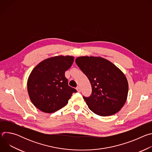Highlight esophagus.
I'll return each mask as SVG.
<instances>
[{
    "label": "esophagus",
    "instance_id": "34e87169",
    "mask_svg": "<svg viewBox=\"0 0 152 152\" xmlns=\"http://www.w3.org/2000/svg\"><path fill=\"white\" fill-rule=\"evenodd\" d=\"M76 90H77V91H78V92H80V86H77V87L76 88Z\"/></svg>",
    "mask_w": 152,
    "mask_h": 152
}]
</instances>
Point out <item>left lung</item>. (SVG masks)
Instances as JSON below:
<instances>
[{"label":"left lung","instance_id":"obj_1","mask_svg":"<svg viewBox=\"0 0 152 152\" xmlns=\"http://www.w3.org/2000/svg\"><path fill=\"white\" fill-rule=\"evenodd\" d=\"M75 62L91 85V95L83 96L90 109L100 116L118 112L128 93V83L123 73L112 62L101 57L80 56Z\"/></svg>","mask_w":152,"mask_h":152}]
</instances>
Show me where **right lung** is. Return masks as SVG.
Instances as JSON below:
<instances>
[{
    "label": "right lung",
    "mask_w": 152,
    "mask_h": 152,
    "mask_svg": "<svg viewBox=\"0 0 152 152\" xmlns=\"http://www.w3.org/2000/svg\"><path fill=\"white\" fill-rule=\"evenodd\" d=\"M73 61V56H55L42 61L33 69L28 80V91L38 110L46 113L56 112L77 92L65 76Z\"/></svg>",
    "instance_id": "right-lung-1"
}]
</instances>
